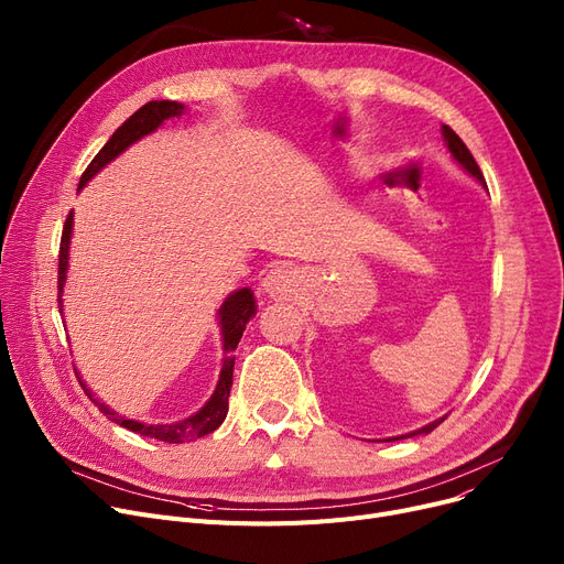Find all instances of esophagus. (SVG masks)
I'll use <instances>...</instances> for the list:
<instances>
[{
  "mask_svg": "<svg viewBox=\"0 0 564 564\" xmlns=\"http://www.w3.org/2000/svg\"><path fill=\"white\" fill-rule=\"evenodd\" d=\"M297 285H300V272L294 270V267L281 264V267H276V270L267 274L262 290L267 292V297H272V300H288V297H292L294 290H297Z\"/></svg>",
  "mask_w": 564,
  "mask_h": 564,
  "instance_id": "obj_1",
  "label": "esophagus"
}]
</instances>
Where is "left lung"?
Segmentation results:
<instances>
[{
    "label": "left lung",
    "instance_id": "1",
    "mask_svg": "<svg viewBox=\"0 0 564 564\" xmlns=\"http://www.w3.org/2000/svg\"><path fill=\"white\" fill-rule=\"evenodd\" d=\"M441 134H443V141H446V145H448V151H451V155H453V160L468 173V175H473L476 177V181L487 189V185H485V175H482V171H480V166H478V162L473 160V155H470V151L466 148V143L448 128V126H441ZM446 419V416H443ZM443 419H438V421H432V423H427L425 427H421V430H413V432H409V434H402V436H393V441H398V438H409V436H419V434H430L434 427H438L441 423H443Z\"/></svg>",
    "mask_w": 564,
    "mask_h": 564
}]
</instances>
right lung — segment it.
Wrapping results in <instances>:
<instances>
[{"instance_id":"right-lung-1","label":"right lung","mask_w":564,"mask_h":564,"mask_svg":"<svg viewBox=\"0 0 564 564\" xmlns=\"http://www.w3.org/2000/svg\"><path fill=\"white\" fill-rule=\"evenodd\" d=\"M183 113H185L183 102H175V100H151V102H145L100 148V153L82 173L77 192H82V187H86V183L91 181L94 175H98L109 162H113L118 155L126 153L132 143H137L145 134L155 132L164 121H169V118L183 116ZM70 240H73V213L66 217V226H64V235H62V249H58V285H56V290H58V311H62V313H64V300L62 297H64L66 279H68ZM253 315H256V300H253V292L249 288H240V290L230 292L226 302L219 306L217 319H219V329H221L224 359H221V372H219L217 389H215L210 400H207L196 413H192V416H187L183 421H175V423H139V421H132V419H126V416H118L113 409H109L105 402L94 398L91 389H86V383L82 381L79 372H75V375L82 383L84 393L88 395V400H91L111 423L121 425L130 432H137L141 436L166 441V443L194 441V438H200L205 434L215 432L226 419L228 395H230V387H232V366H235L232 351L237 349V343H240V338L247 329V322Z\"/></svg>"}]
</instances>
